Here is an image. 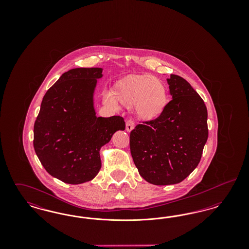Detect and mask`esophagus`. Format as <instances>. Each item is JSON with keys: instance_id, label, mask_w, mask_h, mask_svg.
Segmentation results:
<instances>
[{"instance_id": "34e87169", "label": "esophagus", "mask_w": 249, "mask_h": 249, "mask_svg": "<svg viewBox=\"0 0 249 249\" xmlns=\"http://www.w3.org/2000/svg\"><path fill=\"white\" fill-rule=\"evenodd\" d=\"M133 128H134V123H133V121H132L131 119L127 120V122H126V130H127L128 132H130L131 130H133Z\"/></svg>"}]
</instances>
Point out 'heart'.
Listing matches in <instances>:
<instances>
[{
  "instance_id": "heart-1",
  "label": "heart",
  "mask_w": 249,
  "mask_h": 249,
  "mask_svg": "<svg viewBox=\"0 0 249 249\" xmlns=\"http://www.w3.org/2000/svg\"><path fill=\"white\" fill-rule=\"evenodd\" d=\"M107 101L112 106L116 101L124 107L132 106L136 119L149 123L164 114L169 93L165 83L156 76L129 74L117 82L113 95H107Z\"/></svg>"
}]
</instances>
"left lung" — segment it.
I'll use <instances>...</instances> for the list:
<instances>
[{
    "instance_id": "8db88e82",
    "label": "left lung",
    "mask_w": 249,
    "mask_h": 249,
    "mask_svg": "<svg viewBox=\"0 0 249 249\" xmlns=\"http://www.w3.org/2000/svg\"><path fill=\"white\" fill-rule=\"evenodd\" d=\"M172 101L154 122L131 130L130 153L140 176L157 186L180 183L201 160L208 138L207 109L200 95L179 75L167 78Z\"/></svg>"
}]
</instances>
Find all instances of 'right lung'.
<instances>
[{
    "label": "right lung",
    "mask_w": 249,
    "mask_h": 249,
    "mask_svg": "<svg viewBox=\"0 0 249 249\" xmlns=\"http://www.w3.org/2000/svg\"><path fill=\"white\" fill-rule=\"evenodd\" d=\"M103 68H75L62 73L44 96L34 128L36 155L48 174L78 185L98 175L101 148L125 130L121 117L98 118L95 90Z\"/></svg>",
    "instance_id": "obj_1"
}]
</instances>
